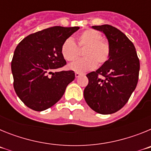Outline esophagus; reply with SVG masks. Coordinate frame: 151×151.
Returning a JSON list of instances; mask_svg holds the SVG:
<instances>
[{"instance_id": "esophagus-1", "label": "esophagus", "mask_w": 151, "mask_h": 151, "mask_svg": "<svg viewBox=\"0 0 151 151\" xmlns=\"http://www.w3.org/2000/svg\"><path fill=\"white\" fill-rule=\"evenodd\" d=\"M81 73H75V76H76V78H78V77H79L80 76H81Z\"/></svg>"}]
</instances>
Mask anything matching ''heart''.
<instances>
[{
  "mask_svg": "<svg viewBox=\"0 0 151 151\" xmlns=\"http://www.w3.org/2000/svg\"><path fill=\"white\" fill-rule=\"evenodd\" d=\"M79 48L84 47L82 55L85 57L69 64V68L77 73H83L104 64L110 56V44L102 39V35L94 29H86L76 37ZM61 54L67 61H74L79 54V50L73 39L67 38L61 46Z\"/></svg>",
  "mask_w": 151,
  "mask_h": 151,
  "instance_id": "heart-1",
  "label": "heart"
}]
</instances>
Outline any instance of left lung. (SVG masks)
Wrapping results in <instances>:
<instances>
[{
	"mask_svg": "<svg viewBox=\"0 0 151 151\" xmlns=\"http://www.w3.org/2000/svg\"><path fill=\"white\" fill-rule=\"evenodd\" d=\"M92 28L105 34L110 46V56L101 67L86 75L88 84L84 90V97L95 112L111 114L125 106L135 89L139 59L133 43L120 30L110 25Z\"/></svg>",
	"mask_w": 151,
	"mask_h": 151,
	"instance_id": "left-lung-1",
	"label": "left lung"
}]
</instances>
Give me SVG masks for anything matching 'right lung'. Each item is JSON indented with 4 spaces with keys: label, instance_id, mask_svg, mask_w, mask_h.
<instances>
[{
    "label": "right lung",
    "instance_id": "obj_1",
    "mask_svg": "<svg viewBox=\"0 0 151 151\" xmlns=\"http://www.w3.org/2000/svg\"><path fill=\"white\" fill-rule=\"evenodd\" d=\"M78 29L53 26L29 35L17 45L11 62L13 88L32 110L43 111L54 106L74 80L73 70H54L66 64L61 46Z\"/></svg>",
    "mask_w": 151,
    "mask_h": 151
}]
</instances>
